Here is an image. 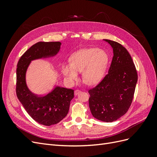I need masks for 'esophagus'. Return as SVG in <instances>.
I'll list each match as a JSON object with an SVG mask.
<instances>
[{
    "label": "esophagus",
    "mask_w": 157,
    "mask_h": 157,
    "mask_svg": "<svg viewBox=\"0 0 157 157\" xmlns=\"http://www.w3.org/2000/svg\"><path fill=\"white\" fill-rule=\"evenodd\" d=\"M80 92H81V91H80V90H75V96H77V95L78 94H80Z\"/></svg>",
    "instance_id": "34e87169"
}]
</instances>
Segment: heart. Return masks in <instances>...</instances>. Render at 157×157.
<instances>
[{"label":"heart","instance_id":"b5f03b06","mask_svg":"<svg viewBox=\"0 0 157 157\" xmlns=\"http://www.w3.org/2000/svg\"><path fill=\"white\" fill-rule=\"evenodd\" d=\"M108 63L106 52L96 48H89L75 52L69 58V64L61 65V72L69 82L73 83L82 72L84 82L89 85L98 83L103 78Z\"/></svg>","mask_w":157,"mask_h":157}]
</instances>
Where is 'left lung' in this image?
<instances>
[{
  "label": "left lung",
  "mask_w": 157,
  "mask_h": 157,
  "mask_svg": "<svg viewBox=\"0 0 157 157\" xmlns=\"http://www.w3.org/2000/svg\"><path fill=\"white\" fill-rule=\"evenodd\" d=\"M111 46L113 57L108 73L88 90L89 107L96 119L115 121L129 109L134 98L137 73L129 52L117 42L104 39Z\"/></svg>",
  "instance_id": "left-lung-1"
}]
</instances>
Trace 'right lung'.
Wrapping results in <instances>:
<instances>
[{
	"label": "right lung",
	"instance_id": "right-lung-1",
	"mask_svg": "<svg viewBox=\"0 0 157 157\" xmlns=\"http://www.w3.org/2000/svg\"><path fill=\"white\" fill-rule=\"evenodd\" d=\"M59 42H39L33 45L19 60L16 69V95L27 113L39 124L51 126L59 122L67 115L74 90L56 86L44 96L33 94L27 88L25 74L31 61L56 56Z\"/></svg>",
	"mask_w": 157,
	"mask_h": 157
}]
</instances>
